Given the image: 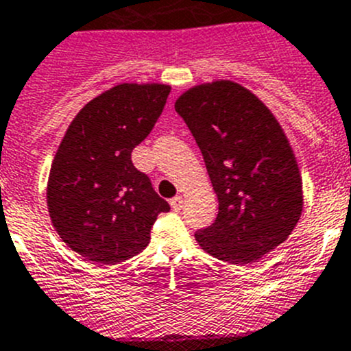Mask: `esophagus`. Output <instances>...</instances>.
Returning <instances> with one entry per match:
<instances>
[{
	"mask_svg": "<svg viewBox=\"0 0 351 351\" xmlns=\"http://www.w3.org/2000/svg\"><path fill=\"white\" fill-rule=\"evenodd\" d=\"M170 206H172V210L179 212V210L184 206V199H182V196H173V198L170 199Z\"/></svg>",
	"mask_w": 351,
	"mask_h": 351,
	"instance_id": "1",
	"label": "esophagus"
}]
</instances>
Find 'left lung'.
I'll return each mask as SVG.
<instances>
[{"label":"left lung","mask_w":351,"mask_h":351,"mask_svg":"<svg viewBox=\"0 0 351 351\" xmlns=\"http://www.w3.org/2000/svg\"><path fill=\"white\" fill-rule=\"evenodd\" d=\"M195 136L219 213L196 243L228 263L256 262L278 248L303 212V181L281 123L265 103L234 81L203 82L176 99Z\"/></svg>","instance_id":"left-lung-1"}]
</instances>
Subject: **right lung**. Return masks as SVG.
Masks as SVG:
<instances>
[{"mask_svg":"<svg viewBox=\"0 0 351 351\" xmlns=\"http://www.w3.org/2000/svg\"><path fill=\"white\" fill-rule=\"evenodd\" d=\"M169 84L122 82L73 117L49 169L46 203L62 241L98 265L141 253L170 206L132 165L131 153L158 120Z\"/></svg>","mask_w":351,"mask_h":351,"instance_id":"1","label":"right lung"}]
</instances>
